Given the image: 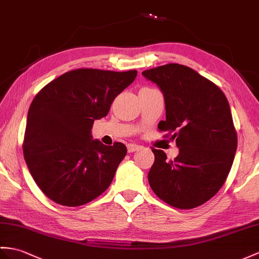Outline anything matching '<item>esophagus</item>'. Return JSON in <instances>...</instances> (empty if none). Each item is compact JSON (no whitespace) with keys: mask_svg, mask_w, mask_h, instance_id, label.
<instances>
[{"mask_svg":"<svg viewBox=\"0 0 259 259\" xmlns=\"http://www.w3.org/2000/svg\"><path fill=\"white\" fill-rule=\"evenodd\" d=\"M141 148H142V146H140V145H137V144H128L127 145L128 153H134V151L141 149Z\"/></svg>","mask_w":259,"mask_h":259,"instance_id":"34e87169","label":"esophagus"}]
</instances>
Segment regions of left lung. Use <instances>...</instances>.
Masks as SVG:
<instances>
[{
  "mask_svg": "<svg viewBox=\"0 0 259 259\" xmlns=\"http://www.w3.org/2000/svg\"><path fill=\"white\" fill-rule=\"evenodd\" d=\"M142 74L162 91L166 121L158 130L179 148L168 160L162 150L151 147V190L178 209L202 205L222 188L235 157L237 134L229 101L217 84L184 65L167 64Z\"/></svg>",
  "mask_w": 259,
  "mask_h": 259,
  "instance_id": "1",
  "label": "left lung"
}]
</instances>
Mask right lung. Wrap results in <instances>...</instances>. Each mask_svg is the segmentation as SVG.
<instances>
[{
  "label": "right lung",
  "instance_id": "obj_1",
  "mask_svg": "<svg viewBox=\"0 0 259 259\" xmlns=\"http://www.w3.org/2000/svg\"><path fill=\"white\" fill-rule=\"evenodd\" d=\"M137 75L79 68L50 81L31 102L23 153L31 177L54 202L89 203L111 185L127 148L93 141L94 119L108 115L113 101Z\"/></svg>",
  "mask_w": 259,
  "mask_h": 259
}]
</instances>
